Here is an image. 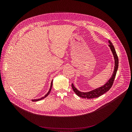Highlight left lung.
Segmentation results:
<instances>
[{"instance_id":"left-lung-1","label":"left lung","mask_w":132,"mask_h":132,"mask_svg":"<svg viewBox=\"0 0 132 132\" xmlns=\"http://www.w3.org/2000/svg\"><path fill=\"white\" fill-rule=\"evenodd\" d=\"M109 47H110V49L113 53V55L114 56V58L115 60V66H114V69L113 73V75L112 77L110 78V79L108 80V81L103 86L97 88L95 90H93L92 91L88 92H82L79 91H78L76 88H75L73 86V85L72 84H71V87L72 88L73 90V91L75 92V93L76 95L83 98H87V99H92V98H98L101 95H103L104 93L108 91H109L110 88L112 87L113 84L116 76V73L117 72V70L118 69V66H119V59L117 54L116 53V50L114 48V47L112 43V42L109 40Z\"/></svg>"}]
</instances>
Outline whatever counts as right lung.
Wrapping results in <instances>:
<instances>
[{"mask_svg":"<svg viewBox=\"0 0 132 132\" xmlns=\"http://www.w3.org/2000/svg\"><path fill=\"white\" fill-rule=\"evenodd\" d=\"M52 84H53V81H52V82H51V87H50V90H49V91H48V92H47V93L46 94V95H45V96L44 97H42L41 98H40V99H34V100H32V101H33V102H34V101H39V100H41V99H44V98H45V97H46L49 94H50V92H51V89H52Z\"/></svg>","mask_w":132,"mask_h":132,"instance_id":"right-lung-1","label":"right lung"}]
</instances>
